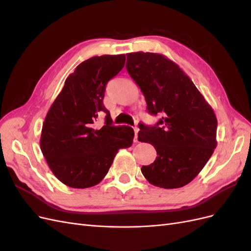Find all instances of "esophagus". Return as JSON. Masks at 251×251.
I'll return each mask as SVG.
<instances>
[{
    "label": "esophagus",
    "instance_id": "1",
    "mask_svg": "<svg viewBox=\"0 0 251 251\" xmlns=\"http://www.w3.org/2000/svg\"><path fill=\"white\" fill-rule=\"evenodd\" d=\"M138 131H139V128L137 127V126H134V133H135V136H134V142H136L137 141V134H138Z\"/></svg>",
    "mask_w": 251,
    "mask_h": 251
}]
</instances>
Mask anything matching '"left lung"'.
I'll return each instance as SVG.
<instances>
[{"label":"left lung","instance_id":"8db88e82","mask_svg":"<svg viewBox=\"0 0 251 251\" xmlns=\"http://www.w3.org/2000/svg\"><path fill=\"white\" fill-rule=\"evenodd\" d=\"M126 67L146 98L148 112L162 116L154 126L139 124L138 140L157 151L156 160L142 165L141 173L158 187L188 184L217 147L214 110L180 67L162 54L127 53Z\"/></svg>","mask_w":251,"mask_h":251}]
</instances>
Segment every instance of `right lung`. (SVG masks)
I'll return each instance as SVG.
<instances>
[{
	"mask_svg": "<svg viewBox=\"0 0 251 251\" xmlns=\"http://www.w3.org/2000/svg\"><path fill=\"white\" fill-rule=\"evenodd\" d=\"M125 63V54L94 56L82 62L67 77L47 113L41 150L54 176L68 186L87 188L98 184L117 151L132 146L133 128L113 126L103 105L107 82ZM101 113L106 115L105 126L97 129L94 124Z\"/></svg>",
	"mask_w": 251,
	"mask_h": 251,
	"instance_id": "add662e5",
	"label": "right lung"
}]
</instances>
